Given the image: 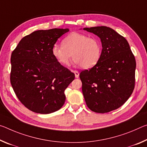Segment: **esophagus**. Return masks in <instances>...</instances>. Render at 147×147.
Returning a JSON list of instances; mask_svg holds the SVG:
<instances>
[{"label":"esophagus","instance_id":"1","mask_svg":"<svg viewBox=\"0 0 147 147\" xmlns=\"http://www.w3.org/2000/svg\"><path fill=\"white\" fill-rule=\"evenodd\" d=\"M74 74H75L76 78H79V71H76V70H75V71H74Z\"/></svg>","mask_w":147,"mask_h":147}]
</instances>
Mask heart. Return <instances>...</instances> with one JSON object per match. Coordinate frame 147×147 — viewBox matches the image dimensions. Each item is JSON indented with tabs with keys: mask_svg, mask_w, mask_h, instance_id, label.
I'll return each mask as SVG.
<instances>
[{
	"mask_svg": "<svg viewBox=\"0 0 147 147\" xmlns=\"http://www.w3.org/2000/svg\"><path fill=\"white\" fill-rule=\"evenodd\" d=\"M62 43V45H53L52 53L63 65H68L73 55L74 63L83 68H90L98 63L102 55L100 40L85 34L73 32L65 37Z\"/></svg>",
	"mask_w": 147,
	"mask_h": 147,
	"instance_id": "obj_1",
	"label": "heart"
}]
</instances>
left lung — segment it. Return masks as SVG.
I'll return each instance as SVG.
<instances>
[{
    "mask_svg": "<svg viewBox=\"0 0 147 147\" xmlns=\"http://www.w3.org/2000/svg\"><path fill=\"white\" fill-rule=\"evenodd\" d=\"M100 38L102 55L92 68L79 74L86 104L95 113L117 109L128 100L135 87L136 62L129 44L107 26L84 28Z\"/></svg>",
    "mask_w": 147,
    "mask_h": 147,
    "instance_id": "1",
    "label": "left lung"
}]
</instances>
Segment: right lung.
I'll list each match as a JSON object with an SVG mask.
<instances>
[{
    "instance_id": "1",
    "label": "right lung",
    "mask_w": 147,
    "mask_h": 147,
    "mask_svg": "<svg viewBox=\"0 0 147 147\" xmlns=\"http://www.w3.org/2000/svg\"><path fill=\"white\" fill-rule=\"evenodd\" d=\"M68 31H34L23 37L11 53V85L19 101L33 112L51 113L65 102L64 90L75 75L58 62L52 47Z\"/></svg>"
}]
</instances>
